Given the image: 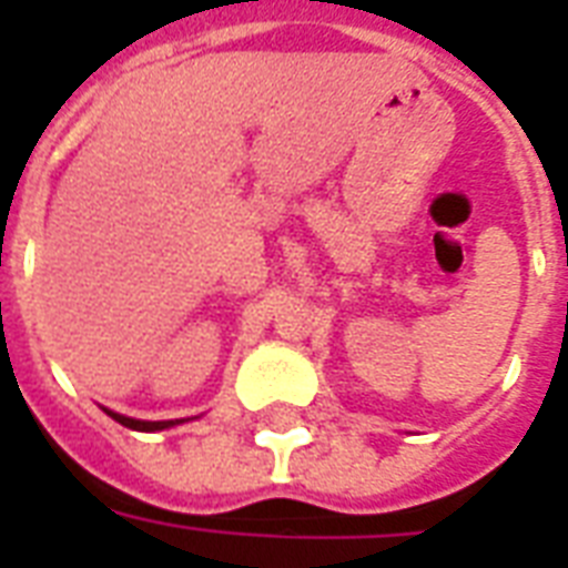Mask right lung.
Returning <instances> with one entry per match:
<instances>
[{
  "label": "right lung",
  "mask_w": 568,
  "mask_h": 568,
  "mask_svg": "<svg viewBox=\"0 0 568 568\" xmlns=\"http://www.w3.org/2000/svg\"><path fill=\"white\" fill-rule=\"evenodd\" d=\"M105 413L114 418L118 424H123V427H129V430H141V433H155V430H168V427H176V424H182L185 418H171V422H141V418H129V415H120V413H111V409H105Z\"/></svg>",
  "instance_id": "obj_1"
}]
</instances>
